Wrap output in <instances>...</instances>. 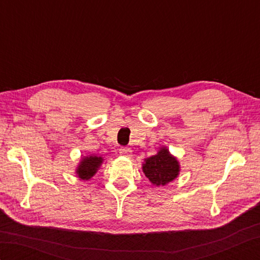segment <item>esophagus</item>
I'll list each match as a JSON object with an SVG mask.
<instances>
[{"mask_svg": "<svg viewBox=\"0 0 260 260\" xmlns=\"http://www.w3.org/2000/svg\"><path fill=\"white\" fill-rule=\"evenodd\" d=\"M131 148L129 147H126V146H123V147H120L119 148V154L120 155H123V156H128L129 154H131Z\"/></svg>", "mask_w": 260, "mask_h": 260, "instance_id": "obj_1", "label": "esophagus"}]
</instances>
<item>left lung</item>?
<instances>
[{
  "label": "left lung",
  "instance_id": "8db88e82",
  "mask_svg": "<svg viewBox=\"0 0 260 260\" xmlns=\"http://www.w3.org/2000/svg\"><path fill=\"white\" fill-rule=\"evenodd\" d=\"M179 163L167 148H161L156 155L145 159L143 172L154 185H165L179 174Z\"/></svg>",
  "mask_w": 260,
  "mask_h": 260
}]
</instances>
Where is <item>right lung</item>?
<instances>
[{
	"mask_svg": "<svg viewBox=\"0 0 260 260\" xmlns=\"http://www.w3.org/2000/svg\"><path fill=\"white\" fill-rule=\"evenodd\" d=\"M103 158L97 156H87L82 158L78 169H77V174L82 180H89L91 176L97 172L99 165L102 164Z\"/></svg>",
	"mask_w": 260,
	"mask_h": 260,
	"instance_id": "obj_1",
	"label": "right lung"
}]
</instances>
